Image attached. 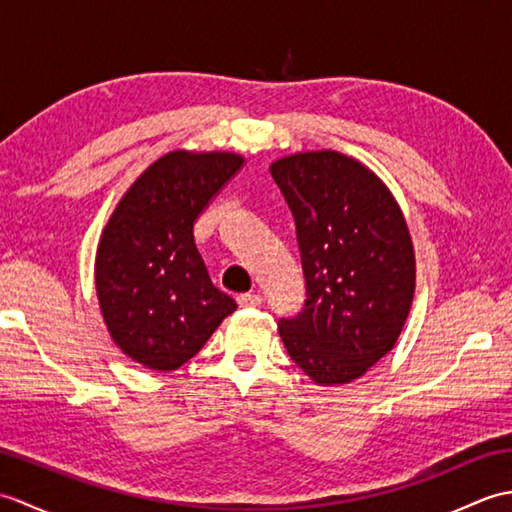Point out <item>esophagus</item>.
Masks as SVG:
<instances>
[{
    "mask_svg": "<svg viewBox=\"0 0 512 512\" xmlns=\"http://www.w3.org/2000/svg\"><path fill=\"white\" fill-rule=\"evenodd\" d=\"M262 295H255V292H248V295H239L237 297V303L242 308H257V306H262Z\"/></svg>",
    "mask_w": 512,
    "mask_h": 512,
    "instance_id": "esophagus-1",
    "label": "esophagus"
}]
</instances>
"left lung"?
<instances>
[{
    "mask_svg": "<svg viewBox=\"0 0 512 512\" xmlns=\"http://www.w3.org/2000/svg\"><path fill=\"white\" fill-rule=\"evenodd\" d=\"M270 173L295 215L306 277V306L279 321V336L314 385H347L394 350L409 317L416 250L405 213L341 151H297Z\"/></svg>",
    "mask_w": 512,
    "mask_h": 512,
    "instance_id": "left-lung-1",
    "label": "left lung"
}]
</instances>
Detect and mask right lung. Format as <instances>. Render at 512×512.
Masks as SVG:
<instances>
[{"label": "right lung", "instance_id": "right-lung-1", "mask_svg": "<svg viewBox=\"0 0 512 512\" xmlns=\"http://www.w3.org/2000/svg\"><path fill=\"white\" fill-rule=\"evenodd\" d=\"M244 162L233 151H167L107 220L94 259L96 299L112 341L134 363L173 372L235 312V299L213 286L193 226Z\"/></svg>", "mask_w": 512, "mask_h": 512}]
</instances>
